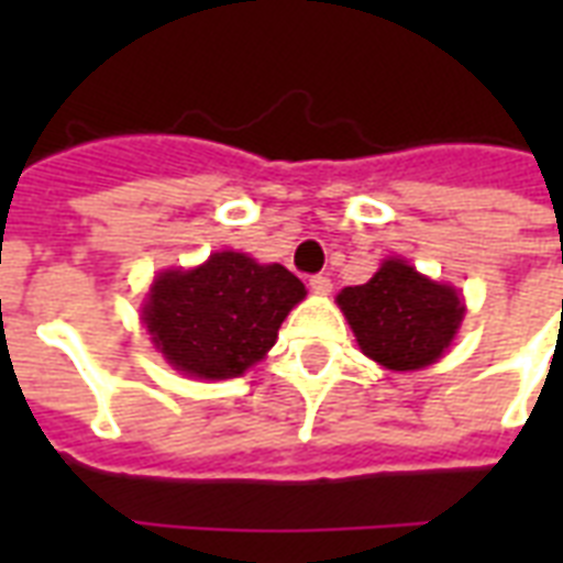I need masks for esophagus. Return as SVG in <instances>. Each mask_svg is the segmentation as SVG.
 Listing matches in <instances>:
<instances>
[{"instance_id": "34e87169", "label": "esophagus", "mask_w": 563, "mask_h": 563, "mask_svg": "<svg viewBox=\"0 0 563 563\" xmlns=\"http://www.w3.org/2000/svg\"><path fill=\"white\" fill-rule=\"evenodd\" d=\"M309 289L316 291V295H330L333 283H330V277H324V274H316V277H309Z\"/></svg>"}]
</instances>
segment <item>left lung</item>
I'll list each match as a JSON object with an SVG mask.
<instances>
[{"label": "left lung", "instance_id": "obj_1", "mask_svg": "<svg viewBox=\"0 0 563 563\" xmlns=\"http://www.w3.org/2000/svg\"><path fill=\"white\" fill-rule=\"evenodd\" d=\"M335 300L362 353L388 371H418L441 360L464 318L462 295L406 260H385L368 283L347 286Z\"/></svg>", "mask_w": 563, "mask_h": 563}]
</instances>
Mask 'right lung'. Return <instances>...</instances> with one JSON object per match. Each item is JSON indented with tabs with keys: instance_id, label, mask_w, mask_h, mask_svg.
<instances>
[{
	"instance_id": "right-lung-1",
	"label": "right lung",
	"mask_w": 563,
	"mask_h": 563,
	"mask_svg": "<svg viewBox=\"0 0 563 563\" xmlns=\"http://www.w3.org/2000/svg\"><path fill=\"white\" fill-rule=\"evenodd\" d=\"M303 298L307 289L289 268L219 251L198 268L157 274L143 321L172 368L230 379L272 351L283 318Z\"/></svg>"
}]
</instances>
